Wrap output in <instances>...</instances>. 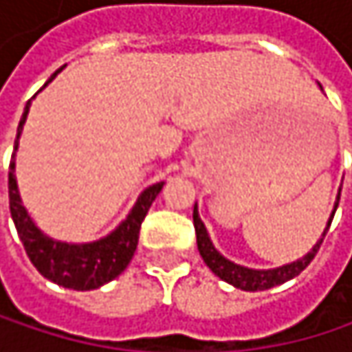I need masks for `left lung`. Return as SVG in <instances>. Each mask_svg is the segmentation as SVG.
Returning <instances> with one entry per match:
<instances>
[{
    "mask_svg": "<svg viewBox=\"0 0 352 352\" xmlns=\"http://www.w3.org/2000/svg\"><path fill=\"white\" fill-rule=\"evenodd\" d=\"M322 89V85H320ZM338 199H340V189H338V195H336V201H334V208H332V214L326 222V228L324 232L320 234V239L316 241V245L312 246L302 258H296L292 263H285L281 267H275V269H250V267H243L230 258H226L216 246L212 243L210 234H208V228L206 224L201 222L199 218V212H197V204L193 206V226H195V236H197V250L204 258V263L210 267V271L214 275H218L222 281L230 283L232 287L236 289H243V292H265V289H271L275 285H281L294 277H298L310 263L312 258L316 256L318 248L322 245L328 228H330V222L334 218V212L338 208Z\"/></svg>",
    "mask_w": 352,
    "mask_h": 352,
    "instance_id": "8db88e82",
    "label": "left lung"
}]
</instances>
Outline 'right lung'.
<instances>
[{"mask_svg":"<svg viewBox=\"0 0 352 352\" xmlns=\"http://www.w3.org/2000/svg\"><path fill=\"white\" fill-rule=\"evenodd\" d=\"M60 67L46 83L44 87L63 71ZM42 87V89H44ZM40 89V91H42ZM36 98V96H34ZM32 98V100H34ZM32 100L24 107V116L18 126V136H16V146H14V157L10 163V212L12 220L16 224V230L20 234V241L26 248V254L30 256L32 265L38 269L42 277L48 281L63 285L67 289H77V292H89L98 289L102 285L116 279L132 261L134 250L138 245V232L144 216L148 214V208L153 206L155 197L161 193L165 181L148 185L128 212V216L106 236L94 241V243H65L56 241L48 234H44L28 210L22 204L20 189H18V179H16V151L20 144V136L30 111Z\"/></svg>","mask_w":352,"mask_h":352,"instance_id":"right-lung-1","label":"right lung"}]
</instances>
